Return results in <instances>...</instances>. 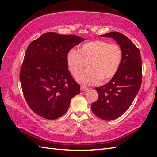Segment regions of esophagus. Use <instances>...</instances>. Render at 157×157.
<instances>
[{
    "label": "esophagus",
    "instance_id": "obj_1",
    "mask_svg": "<svg viewBox=\"0 0 157 157\" xmlns=\"http://www.w3.org/2000/svg\"><path fill=\"white\" fill-rule=\"evenodd\" d=\"M87 89H88V88L85 86H81V90L82 91H86Z\"/></svg>",
    "mask_w": 157,
    "mask_h": 157
}]
</instances>
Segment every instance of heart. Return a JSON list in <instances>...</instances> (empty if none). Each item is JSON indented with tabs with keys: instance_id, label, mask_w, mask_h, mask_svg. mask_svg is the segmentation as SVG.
<instances>
[{
	"instance_id": "obj_1",
	"label": "heart",
	"mask_w": 157,
	"mask_h": 157,
	"mask_svg": "<svg viewBox=\"0 0 157 157\" xmlns=\"http://www.w3.org/2000/svg\"><path fill=\"white\" fill-rule=\"evenodd\" d=\"M122 59L123 51L119 45L100 40L85 43L79 51L70 50L67 55L73 76L78 75L87 64L88 69L77 77V80L86 85L110 80L119 71Z\"/></svg>"
}]
</instances>
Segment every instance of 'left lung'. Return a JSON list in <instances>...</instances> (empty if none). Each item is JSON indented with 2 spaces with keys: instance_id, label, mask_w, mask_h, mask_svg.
Segmentation results:
<instances>
[{
  "instance_id": "1",
  "label": "left lung",
  "mask_w": 157,
  "mask_h": 157,
  "mask_svg": "<svg viewBox=\"0 0 157 157\" xmlns=\"http://www.w3.org/2000/svg\"><path fill=\"white\" fill-rule=\"evenodd\" d=\"M113 38L123 51L121 65L116 75L107 84L96 88L97 101L91 109L103 120L119 118L132 104L142 84V59L139 49L130 40L119 32H111L101 35Z\"/></svg>"
}]
</instances>
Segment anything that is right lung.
<instances>
[{"instance_id":"right-lung-1","label":"right lung","mask_w":157,"mask_h":157,"mask_svg":"<svg viewBox=\"0 0 157 157\" xmlns=\"http://www.w3.org/2000/svg\"><path fill=\"white\" fill-rule=\"evenodd\" d=\"M85 39L75 35L47 32L32 41L26 50L20 82L28 106L46 119H56L68 110L80 86L68 70L67 55Z\"/></svg>"}]
</instances>
